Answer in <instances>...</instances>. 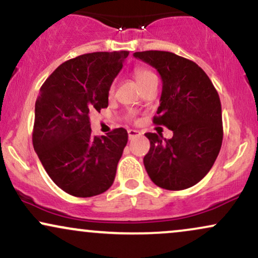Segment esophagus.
I'll list each match as a JSON object with an SVG mask.
<instances>
[{
    "instance_id": "34e87169",
    "label": "esophagus",
    "mask_w": 258,
    "mask_h": 258,
    "mask_svg": "<svg viewBox=\"0 0 258 258\" xmlns=\"http://www.w3.org/2000/svg\"><path fill=\"white\" fill-rule=\"evenodd\" d=\"M128 135H129V139L132 140V139L136 138V136H140L141 133L139 132V130H134V129H129L128 130Z\"/></svg>"
}]
</instances>
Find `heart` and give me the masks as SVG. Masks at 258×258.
Segmentation results:
<instances>
[{
  "mask_svg": "<svg viewBox=\"0 0 258 258\" xmlns=\"http://www.w3.org/2000/svg\"><path fill=\"white\" fill-rule=\"evenodd\" d=\"M152 76H154V75L151 71H148L147 69L139 68V69L135 70V78H136V81H138L139 84L144 83L145 81H147L148 78H151V77H152ZM112 89H113V87L111 88V90Z\"/></svg>",
  "mask_w": 258,
  "mask_h": 258,
  "instance_id": "heart-1",
  "label": "heart"
}]
</instances>
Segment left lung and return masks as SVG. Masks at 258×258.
I'll list each match as a JSON object with an SVG mask.
<instances>
[{
    "mask_svg": "<svg viewBox=\"0 0 258 258\" xmlns=\"http://www.w3.org/2000/svg\"><path fill=\"white\" fill-rule=\"evenodd\" d=\"M158 71L163 82L160 105L153 123L172 130L171 139L146 133L151 147L144 165L157 186L186 189L213 168L223 139L220 96L196 62L170 51L134 53Z\"/></svg>",
    "mask_w": 258,
    "mask_h": 258,
    "instance_id": "1",
    "label": "left lung"
}]
</instances>
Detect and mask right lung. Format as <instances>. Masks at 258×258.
<instances>
[{"instance_id":"obj_1","label":"right lung","mask_w":258,"mask_h":258,"mask_svg":"<svg viewBox=\"0 0 258 258\" xmlns=\"http://www.w3.org/2000/svg\"><path fill=\"white\" fill-rule=\"evenodd\" d=\"M129 51L83 54L57 68L39 89L32 144L53 182L81 198L113 183L128 142L125 129L93 136L89 114L108 106V92Z\"/></svg>"}]
</instances>
